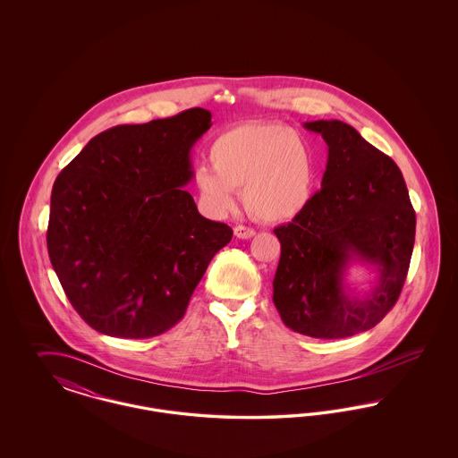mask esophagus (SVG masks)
<instances>
[{
  "label": "esophagus",
  "mask_w": 458,
  "mask_h": 458,
  "mask_svg": "<svg viewBox=\"0 0 458 458\" xmlns=\"http://www.w3.org/2000/svg\"><path fill=\"white\" fill-rule=\"evenodd\" d=\"M233 233H235L237 239H252L256 235V232L252 228H247V226H242V225L233 228Z\"/></svg>",
  "instance_id": "obj_1"
}]
</instances>
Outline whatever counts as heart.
Returning a JSON list of instances; mask_svg holds the SVG:
<instances>
[{
    "mask_svg": "<svg viewBox=\"0 0 458 458\" xmlns=\"http://www.w3.org/2000/svg\"><path fill=\"white\" fill-rule=\"evenodd\" d=\"M200 166L196 185L218 216L237 209V192L252 216L284 223L302 215L318 187V159L301 133L282 123H243L223 131Z\"/></svg>",
    "mask_w": 458,
    "mask_h": 458,
    "instance_id": "obj_1",
    "label": "heart"
}]
</instances>
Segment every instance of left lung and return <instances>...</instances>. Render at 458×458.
Here are the masks:
<instances>
[{
  "label": "left lung",
  "mask_w": 458,
  "mask_h": 458,
  "mask_svg": "<svg viewBox=\"0 0 458 458\" xmlns=\"http://www.w3.org/2000/svg\"><path fill=\"white\" fill-rule=\"evenodd\" d=\"M327 144L321 191L302 215L275 228L282 256L273 302L282 321L314 338L376 327L398 301L415 240V213L392 157L340 120L305 122ZM359 263L375 269L366 291L348 284Z\"/></svg>",
  "instance_id": "8db88e82"
}]
</instances>
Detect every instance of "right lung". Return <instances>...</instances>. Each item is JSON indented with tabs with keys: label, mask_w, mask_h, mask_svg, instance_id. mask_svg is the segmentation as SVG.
<instances>
[{
	"label": "right lung",
	"mask_w": 458,
	"mask_h": 458,
	"mask_svg": "<svg viewBox=\"0 0 458 458\" xmlns=\"http://www.w3.org/2000/svg\"><path fill=\"white\" fill-rule=\"evenodd\" d=\"M211 113L192 108L90 139L55 180L47 252L73 309L116 338L176 325L232 228L204 218L183 187Z\"/></svg>",
	"instance_id": "add662e5"
}]
</instances>
